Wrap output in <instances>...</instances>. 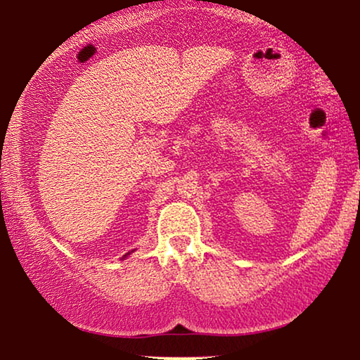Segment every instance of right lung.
<instances>
[{
    "instance_id": "add662e5",
    "label": "right lung",
    "mask_w": 360,
    "mask_h": 360,
    "mask_svg": "<svg viewBox=\"0 0 360 360\" xmlns=\"http://www.w3.org/2000/svg\"><path fill=\"white\" fill-rule=\"evenodd\" d=\"M127 255H128V254H127ZM127 255H123V259H125V257H127Z\"/></svg>"
}]
</instances>
